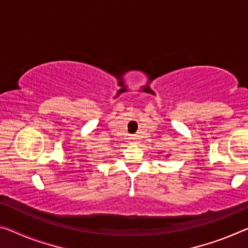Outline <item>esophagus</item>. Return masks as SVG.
Segmentation results:
<instances>
[{"instance_id":"1","label":"esophagus","mask_w":248,"mask_h":248,"mask_svg":"<svg viewBox=\"0 0 248 248\" xmlns=\"http://www.w3.org/2000/svg\"><path fill=\"white\" fill-rule=\"evenodd\" d=\"M131 140H132V143H135V137H131Z\"/></svg>"}]
</instances>
